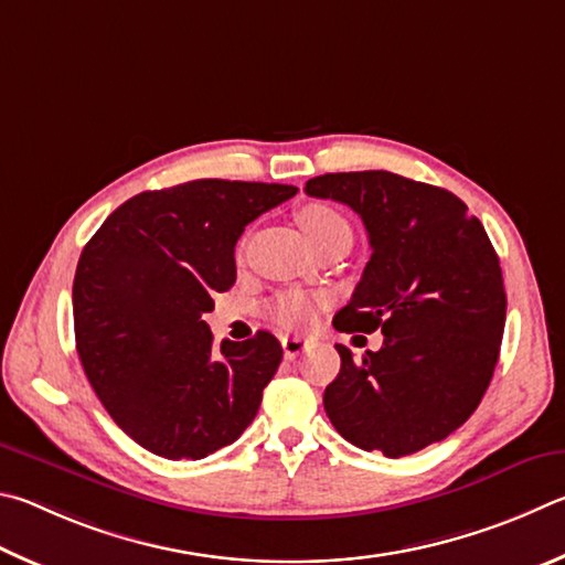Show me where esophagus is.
<instances>
[{"mask_svg": "<svg viewBox=\"0 0 565 565\" xmlns=\"http://www.w3.org/2000/svg\"><path fill=\"white\" fill-rule=\"evenodd\" d=\"M308 348H310V340H302V338H282L285 360H295V358H298V354H302Z\"/></svg>", "mask_w": 565, "mask_h": 565, "instance_id": "1", "label": "esophagus"}]
</instances>
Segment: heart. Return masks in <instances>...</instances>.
I'll use <instances>...</instances> for the list:
<instances>
[{
    "instance_id": "obj_1",
    "label": "heart",
    "mask_w": 565,
    "mask_h": 565,
    "mask_svg": "<svg viewBox=\"0 0 565 565\" xmlns=\"http://www.w3.org/2000/svg\"><path fill=\"white\" fill-rule=\"evenodd\" d=\"M298 221L302 225L305 235L310 237V243H320L324 237H330L334 233H350V225L344 217L334 211L328 203H308L300 207ZM320 300L312 298V295L305 292H285L273 305V318L285 324V328L300 330L312 324L315 315H318Z\"/></svg>"
}]
</instances>
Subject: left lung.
Returning a JSON list of instances; mask_svg holds the SVG:
<instances>
[{
  "label": "left lung",
  "mask_w": 565,
  "mask_h": 565,
  "mask_svg": "<svg viewBox=\"0 0 565 565\" xmlns=\"http://www.w3.org/2000/svg\"><path fill=\"white\" fill-rule=\"evenodd\" d=\"M305 193L362 217L372 257L340 332L382 330L358 362L338 344L340 374L324 412L344 439L399 459L467 422L499 362L507 292L487 231L457 195L390 171L324 173Z\"/></svg>",
  "instance_id": "left-lung-1"
}]
</instances>
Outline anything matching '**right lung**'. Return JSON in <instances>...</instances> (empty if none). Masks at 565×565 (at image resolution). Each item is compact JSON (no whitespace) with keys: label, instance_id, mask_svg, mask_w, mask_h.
Returning <instances> with one entry per match:
<instances>
[{"label":"right lung","instance_id":"obj_1","mask_svg":"<svg viewBox=\"0 0 565 565\" xmlns=\"http://www.w3.org/2000/svg\"><path fill=\"white\" fill-rule=\"evenodd\" d=\"M295 185L201 178L128 198L84 245L74 275L76 352L111 419L163 459H203L255 419L282 348L213 334L203 315L235 282L245 225Z\"/></svg>","mask_w":565,"mask_h":565}]
</instances>
